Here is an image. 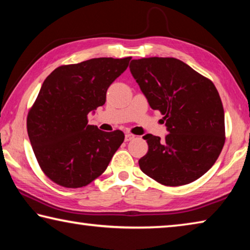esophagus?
Wrapping results in <instances>:
<instances>
[{
	"mask_svg": "<svg viewBox=\"0 0 250 250\" xmlns=\"http://www.w3.org/2000/svg\"><path fill=\"white\" fill-rule=\"evenodd\" d=\"M134 138H135V135H134V134H131V133H125V140L126 142L133 140Z\"/></svg>",
	"mask_w": 250,
	"mask_h": 250,
	"instance_id": "1",
	"label": "esophagus"
}]
</instances>
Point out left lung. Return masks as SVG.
Returning a JSON list of instances; mask_svg holds the SVG:
<instances>
[{
	"instance_id": "left-lung-1",
	"label": "left lung",
	"mask_w": 250,
	"mask_h": 250,
	"mask_svg": "<svg viewBox=\"0 0 250 250\" xmlns=\"http://www.w3.org/2000/svg\"><path fill=\"white\" fill-rule=\"evenodd\" d=\"M130 71L150 107L164 116V140L146 134L149 150L141 171L167 186L200 179L216 162L225 143V117L214 83L176 58L133 59ZM163 121V122H164Z\"/></svg>"
}]
</instances>
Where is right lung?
Returning <instances> with one entry per match:
<instances>
[{
  "label": "right lung",
  "mask_w": 250,
  "mask_h": 250,
  "mask_svg": "<svg viewBox=\"0 0 250 250\" xmlns=\"http://www.w3.org/2000/svg\"><path fill=\"white\" fill-rule=\"evenodd\" d=\"M131 57L92 58L61 66L44 80L27 116V133L37 162L64 188H83L105 171L125 140L120 130L88 125V113L104 105L105 92Z\"/></svg>",
  "instance_id": "right-lung-1"
}]
</instances>
